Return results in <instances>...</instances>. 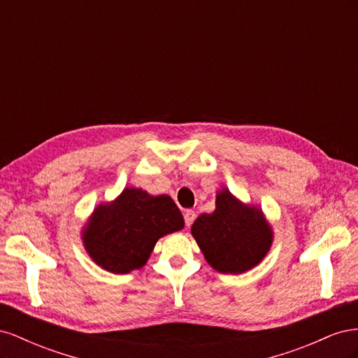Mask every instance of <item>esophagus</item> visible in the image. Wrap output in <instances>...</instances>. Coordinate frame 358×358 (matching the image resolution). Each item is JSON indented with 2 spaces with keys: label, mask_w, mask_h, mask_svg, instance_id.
Masks as SVG:
<instances>
[{
  "label": "esophagus",
  "mask_w": 358,
  "mask_h": 358,
  "mask_svg": "<svg viewBox=\"0 0 358 358\" xmlns=\"http://www.w3.org/2000/svg\"><path fill=\"white\" fill-rule=\"evenodd\" d=\"M183 218H185L187 227H189L194 222V220L197 218V215H196V212H194V210H187L185 215H183Z\"/></svg>",
  "instance_id": "34e87169"
}]
</instances>
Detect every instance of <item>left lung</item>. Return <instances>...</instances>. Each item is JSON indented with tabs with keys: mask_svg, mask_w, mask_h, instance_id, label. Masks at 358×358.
Instances as JSON below:
<instances>
[{
	"mask_svg": "<svg viewBox=\"0 0 358 358\" xmlns=\"http://www.w3.org/2000/svg\"><path fill=\"white\" fill-rule=\"evenodd\" d=\"M215 210L201 213L191 234L216 272L239 275L267 255L273 230L262 208L234 197L229 188L216 192Z\"/></svg>",
	"mask_w": 358,
	"mask_h": 358,
	"instance_id": "8db88e82",
	"label": "left lung"
}]
</instances>
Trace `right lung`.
<instances>
[{
	"mask_svg": "<svg viewBox=\"0 0 358 358\" xmlns=\"http://www.w3.org/2000/svg\"><path fill=\"white\" fill-rule=\"evenodd\" d=\"M183 216L171 197L125 188L110 203L94 209L82 230L92 262L110 273L142 268L162 236L183 229Z\"/></svg>",
	"mask_w": 358,
	"mask_h": 358,
	"instance_id": "add662e5",
	"label": "right lung"
}]
</instances>
